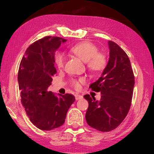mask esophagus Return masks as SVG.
<instances>
[{"mask_svg":"<svg viewBox=\"0 0 154 154\" xmlns=\"http://www.w3.org/2000/svg\"><path fill=\"white\" fill-rule=\"evenodd\" d=\"M76 98H78V96H76Z\"/></svg>","mask_w":154,"mask_h":154,"instance_id":"34e87169","label":"esophagus"}]
</instances>
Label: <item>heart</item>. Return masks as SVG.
Segmentation results:
<instances>
[{"label": "heart", "mask_w": 154, "mask_h": 154, "mask_svg": "<svg viewBox=\"0 0 154 154\" xmlns=\"http://www.w3.org/2000/svg\"><path fill=\"white\" fill-rule=\"evenodd\" d=\"M90 65L93 70H100L103 67V61L98 57H93L90 60Z\"/></svg>", "instance_id": "b5f03b06"}]
</instances>
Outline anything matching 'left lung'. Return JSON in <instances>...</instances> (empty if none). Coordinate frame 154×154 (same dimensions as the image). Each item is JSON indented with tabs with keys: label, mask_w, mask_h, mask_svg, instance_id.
<instances>
[{
	"label": "left lung",
	"mask_w": 154,
	"mask_h": 154,
	"mask_svg": "<svg viewBox=\"0 0 154 154\" xmlns=\"http://www.w3.org/2000/svg\"><path fill=\"white\" fill-rule=\"evenodd\" d=\"M57 36H45L27 48L21 61L17 79L21 102L30 122L42 130H51L64 123L74 96L48 90L56 73L55 52L64 43Z\"/></svg>",
	"instance_id": "8db88e82"
}]
</instances>
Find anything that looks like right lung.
<instances>
[{
	"instance_id": "obj_1",
	"label": "right lung",
	"mask_w": 154,
	"mask_h": 154,
	"mask_svg": "<svg viewBox=\"0 0 154 154\" xmlns=\"http://www.w3.org/2000/svg\"><path fill=\"white\" fill-rule=\"evenodd\" d=\"M109 58L101 77L90 88L98 96L86 94L89 104L88 124L101 132L116 128L126 118L131 105L134 77L126 54L116 43L109 42Z\"/></svg>"
}]
</instances>
